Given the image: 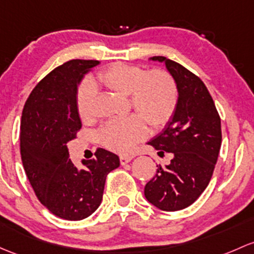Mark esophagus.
<instances>
[{
  "label": "esophagus",
  "instance_id": "34e87169",
  "mask_svg": "<svg viewBox=\"0 0 254 254\" xmlns=\"http://www.w3.org/2000/svg\"><path fill=\"white\" fill-rule=\"evenodd\" d=\"M134 158V156H120V164L124 165V164H127L131 159Z\"/></svg>",
  "mask_w": 254,
  "mask_h": 254
}]
</instances>
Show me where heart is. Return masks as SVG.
Wrapping results in <instances>:
<instances>
[{
	"label": "heart",
	"mask_w": 254,
	"mask_h": 254,
	"mask_svg": "<svg viewBox=\"0 0 254 254\" xmlns=\"http://www.w3.org/2000/svg\"><path fill=\"white\" fill-rule=\"evenodd\" d=\"M96 82L109 91L127 96L130 107L137 114L108 120L98 131L103 146L118 153H129L136 142L146 136L147 123L152 129H161L173 118L178 106V86L164 69L145 73L141 66L113 63L101 70ZM96 90L90 81L80 84L76 91V109L80 118L91 117V105Z\"/></svg>",
	"instance_id": "heart-1"
}]
</instances>
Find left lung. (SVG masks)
<instances>
[{
	"label": "left lung",
	"instance_id": "obj_1",
	"mask_svg": "<svg viewBox=\"0 0 254 254\" xmlns=\"http://www.w3.org/2000/svg\"><path fill=\"white\" fill-rule=\"evenodd\" d=\"M165 63L178 86V106L173 118L148 145L159 156H172L168 165H157V174L146 184V199L165 212L189 207L201 196L212 179L221 146L220 117L201 79L181 64L156 56Z\"/></svg>",
	"mask_w": 254,
	"mask_h": 254
}]
</instances>
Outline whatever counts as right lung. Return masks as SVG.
I'll list each match as a JSON object with an SVG mask.
<instances>
[{
    "instance_id": "1",
    "label": "right lung",
    "mask_w": 254,
    "mask_h": 254,
    "mask_svg": "<svg viewBox=\"0 0 254 254\" xmlns=\"http://www.w3.org/2000/svg\"><path fill=\"white\" fill-rule=\"evenodd\" d=\"M98 64L73 60L53 69L31 91L21 114L24 170L39 201L65 220H81L100 207L107 175L120 164L117 154L98 148L96 158L82 159L84 167L78 169L66 147L81 129L78 85Z\"/></svg>"
}]
</instances>
